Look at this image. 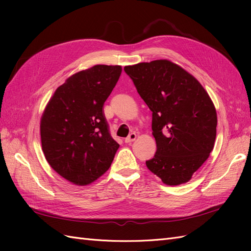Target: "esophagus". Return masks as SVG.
<instances>
[{"label": "esophagus", "mask_w": 251, "mask_h": 251, "mask_svg": "<svg viewBox=\"0 0 251 251\" xmlns=\"http://www.w3.org/2000/svg\"><path fill=\"white\" fill-rule=\"evenodd\" d=\"M135 139H136V134H135V133H131V134L128 135L127 137L125 139V141H126V143H130V142H133Z\"/></svg>", "instance_id": "obj_1"}]
</instances>
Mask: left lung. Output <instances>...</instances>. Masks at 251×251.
Returning <instances> with one entry per match:
<instances>
[{
    "instance_id": "left-lung-1",
    "label": "left lung",
    "mask_w": 251,
    "mask_h": 251,
    "mask_svg": "<svg viewBox=\"0 0 251 251\" xmlns=\"http://www.w3.org/2000/svg\"><path fill=\"white\" fill-rule=\"evenodd\" d=\"M125 71L153 112L157 151L148 169L166 185L186 183L214 149V102L192 74L171 60L126 66Z\"/></svg>"
}]
</instances>
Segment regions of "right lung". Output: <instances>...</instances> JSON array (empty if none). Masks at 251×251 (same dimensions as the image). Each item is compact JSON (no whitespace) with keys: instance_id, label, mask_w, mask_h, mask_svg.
<instances>
[{"instance_id":"right-lung-1","label":"right lung","mask_w":251,"mask_h":251,"mask_svg":"<svg viewBox=\"0 0 251 251\" xmlns=\"http://www.w3.org/2000/svg\"><path fill=\"white\" fill-rule=\"evenodd\" d=\"M121 71V66L96 65L75 73L55 90L44 110V155L59 176L75 185L100 178L119 148L110 135L103 103Z\"/></svg>"}]
</instances>
